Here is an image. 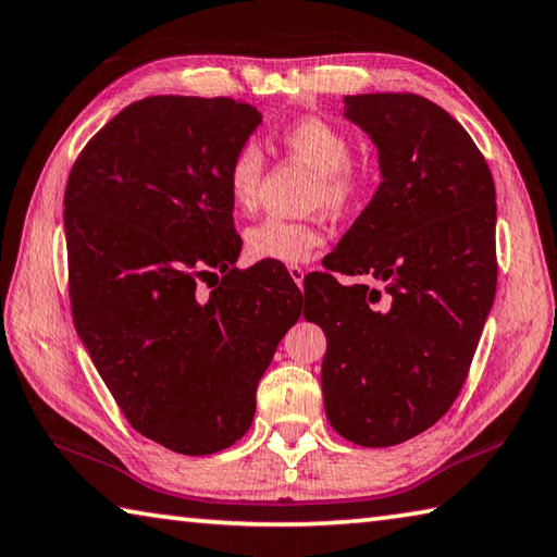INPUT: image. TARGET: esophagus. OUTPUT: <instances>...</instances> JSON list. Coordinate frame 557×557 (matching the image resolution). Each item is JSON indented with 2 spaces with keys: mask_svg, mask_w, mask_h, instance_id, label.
I'll use <instances>...</instances> for the list:
<instances>
[{
  "mask_svg": "<svg viewBox=\"0 0 557 557\" xmlns=\"http://www.w3.org/2000/svg\"><path fill=\"white\" fill-rule=\"evenodd\" d=\"M288 273H290V278H294L296 284L300 286V284H304L308 269H306V267H288Z\"/></svg>",
  "mask_w": 557,
  "mask_h": 557,
  "instance_id": "obj_1",
  "label": "esophagus"
}]
</instances>
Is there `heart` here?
Instances as JSON below:
<instances>
[{"label":"heart","mask_w":557,"mask_h":557,"mask_svg":"<svg viewBox=\"0 0 557 557\" xmlns=\"http://www.w3.org/2000/svg\"><path fill=\"white\" fill-rule=\"evenodd\" d=\"M281 146L315 171V185L310 193L313 208L345 212L362 198L367 173L349 159L352 139L337 124L304 116L281 132ZM263 178V153L253 141L242 144L227 165V190L234 208L251 212L259 202ZM323 227L315 220H281L269 218L247 232V253L253 261H273L298 267L313 259L323 247Z\"/></svg>","instance_id":"b5f03b06"}]
</instances>
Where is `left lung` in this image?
I'll use <instances>...</instances> for the list:
<instances>
[{"mask_svg": "<svg viewBox=\"0 0 557 557\" xmlns=\"http://www.w3.org/2000/svg\"><path fill=\"white\" fill-rule=\"evenodd\" d=\"M379 183L345 232L306 320L327 337L330 425L364 447L411 441L447 413L496 294V193L465 126L418 95H347ZM308 300V298H306Z\"/></svg>", "mask_w": 557, "mask_h": 557, "instance_id": "left-lung-1", "label": "left lung"}]
</instances>
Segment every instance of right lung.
I'll list each match as a JSON object with an SVG mask.
<instances>
[{
	"instance_id": "obj_1",
	"label": "right lung",
	"mask_w": 557,
	"mask_h": 557,
	"mask_svg": "<svg viewBox=\"0 0 557 557\" xmlns=\"http://www.w3.org/2000/svg\"><path fill=\"white\" fill-rule=\"evenodd\" d=\"M259 124L230 97H146L92 136L65 185L77 335L132 428L181 455L249 431L259 379L300 318L294 281L234 269L227 165Z\"/></svg>"
}]
</instances>
